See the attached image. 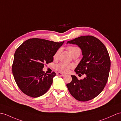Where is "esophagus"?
<instances>
[{
    "instance_id": "34e87169",
    "label": "esophagus",
    "mask_w": 121,
    "mask_h": 121,
    "mask_svg": "<svg viewBox=\"0 0 121 121\" xmlns=\"http://www.w3.org/2000/svg\"><path fill=\"white\" fill-rule=\"evenodd\" d=\"M56 74L57 75H59V76H64V75H65V74H63V73H60V72H58V73H56Z\"/></svg>"
}]
</instances>
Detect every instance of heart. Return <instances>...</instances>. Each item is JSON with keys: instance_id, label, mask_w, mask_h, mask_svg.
Here are the masks:
<instances>
[{"instance_id": "1", "label": "heart", "mask_w": 121, "mask_h": 121, "mask_svg": "<svg viewBox=\"0 0 121 121\" xmlns=\"http://www.w3.org/2000/svg\"><path fill=\"white\" fill-rule=\"evenodd\" d=\"M67 50H68L72 56H74L75 55H78L80 54L81 53V49L77 47L74 46H69L67 47ZM61 51V49H60L57 50V51L53 55V58L54 60H57L58 58L59 55ZM73 67V65L71 64H66L64 63H60L56 65L55 66L56 69L59 71L60 72L63 73L68 72Z\"/></svg>"}]
</instances>
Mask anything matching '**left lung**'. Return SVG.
<instances>
[{"mask_svg": "<svg viewBox=\"0 0 121 121\" xmlns=\"http://www.w3.org/2000/svg\"><path fill=\"white\" fill-rule=\"evenodd\" d=\"M67 43L76 45L81 49L83 56L74 71L76 74L86 75L81 80L71 75L72 81L67 87L76 99L89 101L102 92L107 82L110 69L108 51L99 39L89 35L75 38Z\"/></svg>", "mask_w": 121, "mask_h": 121, "instance_id": "left-lung-1", "label": "left lung"}]
</instances>
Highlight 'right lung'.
Segmentation results:
<instances>
[{
  "label": "right lung",
  "mask_w": 121,
  "mask_h": 121,
  "mask_svg": "<svg viewBox=\"0 0 121 121\" xmlns=\"http://www.w3.org/2000/svg\"><path fill=\"white\" fill-rule=\"evenodd\" d=\"M64 43L34 38L26 40L16 49L12 73L22 92L37 98L47 92L56 73L46 74L43 70L44 64L52 62L55 53Z\"/></svg>",
  "instance_id": "1"
}]
</instances>
